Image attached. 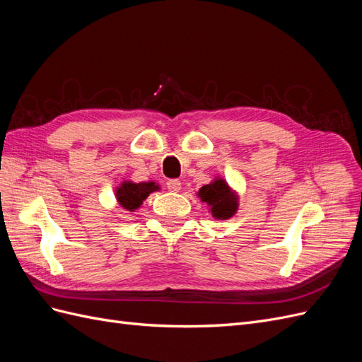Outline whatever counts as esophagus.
I'll use <instances>...</instances> for the list:
<instances>
[{
  "instance_id": "1",
  "label": "esophagus",
  "mask_w": 362,
  "mask_h": 362,
  "mask_svg": "<svg viewBox=\"0 0 362 362\" xmlns=\"http://www.w3.org/2000/svg\"><path fill=\"white\" fill-rule=\"evenodd\" d=\"M166 184H168V189L170 192H180L181 190V181L180 180H169Z\"/></svg>"
}]
</instances>
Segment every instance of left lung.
<instances>
[{
  "instance_id": "left-lung-1",
  "label": "left lung",
  "mask_w": 362,
  "mask_h": 362,
  "mask_svg": "<svg viewBox=\"0 0 362 362\" xmlns=\"http://www.w3.org/2000/svg\"><path fill=\"white\" fill-rule=\"evenodd\" d=\"M198 198L208 205V211L216 221L231 218L238 210V194L223 178L216 177L210 184H205L198 192Z\"/></svg>"
}]
</instances>
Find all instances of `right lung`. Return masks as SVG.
Segmentation results:
<instances>
[{"label":"right lung","instance_id":"1","mask_svg":"<svg viewBox=\"0 0 362 362\" xmlns=\"http://www.w3.org/2000/svg\"><path fill=\"white\" fill-rule=\"evenodd\" d=\"M160 185L154 181L146 182H133V181H122L116 187V201L119 206H122L125 211L134 213L139 210L140 205L148 198L151 193L158 192Z\"/></svg>","mask_w":362,"mask_h":362}]
</instances>
